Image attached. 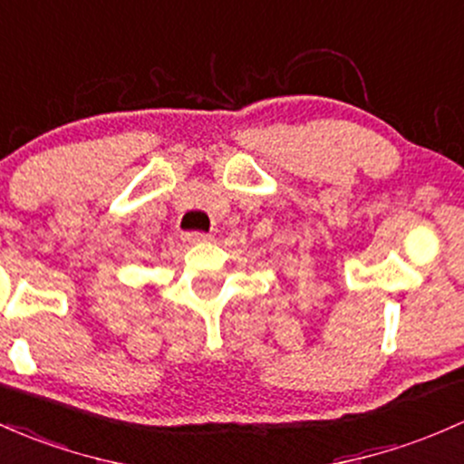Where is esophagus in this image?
<instances>
[{
    "label": "esophagus",
    "mask_w": 464,
    "mask_h": 464,
    "mask_svg": "<svg viewBox=\"0 0 464 464\" xmlns=\"http://www.w3.org/2000/svg\"><path fill=\"white\" fill-rule=\"evenodd\" d=\"M208 240H211V236H207V233H187L185 236L187 244H205Z\"/></svg>",
    "instance_id": "34e87169"
}]
</instances>
